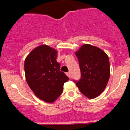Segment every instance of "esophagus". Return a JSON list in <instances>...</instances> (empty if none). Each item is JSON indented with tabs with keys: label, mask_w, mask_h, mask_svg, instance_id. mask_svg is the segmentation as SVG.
<instances>
[{
	"label": "esophagus",
	"mask_w": 130,
	"mask_h": 130,
	"mask_svg": "<svg viewBox=\"0 0 130 130\" xmlns=\"http://www.w3.org/2000/svg\"><path fill=\"white\" fill-rule=\"evenodd\" d=\"M66 74H67V76L69 77L70 78V77H71V74H70V73H67Z\"/></svg>",
	"instance_id": "esophagus-1"
}]
</instances>
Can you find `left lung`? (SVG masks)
I'll return each instance as SVG.
<instances>
[{
    "label": "left lung",
    "instance_id": "8db88e82",
    "mask_svg": "<svg viewBox=\"0 0 130 130\" xmlns=\"http://www.w3.org/2000/svg\"><path fill=\"white\" fill-rule=\"evenodd\" d=\"M78 59L81 77L74 80L83 95L92 99L103 92L110 77L108 55L99 47L84 44L75 53Z\"/></svg>",
    "mask_w": 130,
    "mask_h": 130
}]
</instances>
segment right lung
Returning <instances> with one entry per match:
<instances>
[{
	"label": "right lung",
	"mask_w": 130,
	"mask_h": 130,
	"mask_svg": "<svg viewBox=\"0 0 130 130\" xmlns=\"http://www.w3.org/2000/svg\"><path fill=\"white\" fill-rule=\"evenodd\" d=\"M57 51L42 44L35 47L25 59L26 79L29 87L41 100L53 103L63 90V84L69 78L60 70L57 62Z\"/></svg>",
	"instance_id": "right-lung-1"
}]
</instances>
